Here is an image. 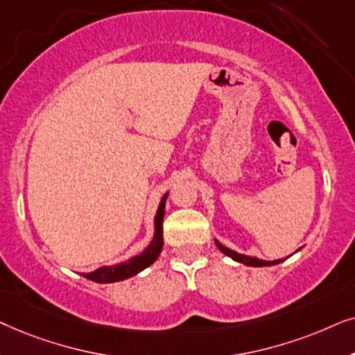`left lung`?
Returning <instances> with one entry per match:
<instances>
[{"instance_id": "8db88e82", "label": "left lung", "mask_w": 355, "mask_h": 355, "mask_svg": "<svg viewBox=\"0 0 355 355\" xmlns=\"http://www.w3.org/2000/svg\"><path fill=\"white\" fill-rule=\"evenodd\" d=\"M216 245H217V248H219L222 253L227 254V257H230V258L235 259V261H239V263L247 264V266H272V264L281 263V259H276V261H264V259H258V258H252V257H245V254H240V253H237V252H234V250L224 247V245L217 242V240H216Z\"/></svg>"}]
</instances>
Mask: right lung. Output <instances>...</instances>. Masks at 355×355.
<instances>
[{
    "label": "right lung",
    "instance_id": "add662e5",
    "mask_svg": "<svg viewBox=\"0 0 355 355\" xmlns=\"http://www.w3.org/2000/svg\"><path fill=\"white\" fill-rule=\"evenodd\" d=\"M165 200H167V195L162 198L160 201L159 209H157V216H155V234L153 242L148 248L144 250L143 253L138 254V257L128 259L126 263L121 264H115V266H103L98 268L92 272H84L83 276L87 277L94 282H116V281H123L128 279V277L135 276L139 271H143L148 266H150L157 257L162 252L164 247V235H162V222H164V214H165Z\"/></svg>",
    "mask_w": 355,
    "mask_h": 355
}]
</instances>
